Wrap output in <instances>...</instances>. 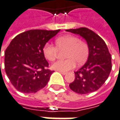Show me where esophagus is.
I'll return each instance as SVG.
<instances>
[{
	"mask_svg": "<svg viewBox=\"0 0 120 120\" xmlns=\"http://www.w3.org/2000/svg\"><path fill=\"white\" fill-rule=\"evenodd\" d=\"M59 72L61 73V74H62V75H66L67 74V72H61V71H59Z\"/></svg>",
	"mask_w": 120,
	"mask_h": 120,
	"instance_id": "34e87169",
	"label": "esophagus"
}]
</instances>
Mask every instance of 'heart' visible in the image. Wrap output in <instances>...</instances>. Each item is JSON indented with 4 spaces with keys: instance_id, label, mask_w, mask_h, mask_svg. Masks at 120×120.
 <instances>
[{
    "instance_id": "b5f03b06",
    "label": "heart",
    "mask_w": 120,
    "mask_h": 120,
    "mask_svg": "<svg viewBox=\"0 0 120 120\" xmlns=\"http://www.w3.org/2000/svg\"><path fill=\"white\" fill-rule=\"evenodd\" d=\"M56 45L59 50L66 49V60H59L52 65V68L61 72H66L76 66V61L81 64L88 58L89 48L86 43L81 41L73 35H65L56 39ZM44 56L48 61H54L57 55L58 49L51 43H46L43 48Z\"/></svg>"
}]
</instances>
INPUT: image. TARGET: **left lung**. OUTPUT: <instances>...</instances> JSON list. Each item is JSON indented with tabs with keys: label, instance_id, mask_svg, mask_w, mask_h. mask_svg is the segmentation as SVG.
I'll use <instances>...</instances> for the list:
<instances>
[{
	"label": "left lung",
	"instance_id": "obj_1",
	"mask_svg": "<svg viewBox=\"0 0 120 120\" xmlns=\"http://www.w3.org/2000/svg\"><path fill=\"white\" fill-rule=\"evenodd\" d=\"M66 31L80 35L86 41L89 48L88 60L75 72V79L70 83V88L79 94L95 92L105 83L111 71V55L107 45L99 35L86 27Z\"/></svg>",
	"mask_w": 120,
	"mask_h": 120
}]
</instances>
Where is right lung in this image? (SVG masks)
<instances>
[{
    "label": "right lung",
    "instance_id": "obj_1",
    "mask_svg": "<svg viewBox=\"0 0 120 120\" xmlns=\"http://www.w3.org/2000/svg\"><path fill=\"white\" fill-rule=\"evenodd\" d=\"M60 30H31L19 34L5 52V70L14 88L23 93L43 88L52 71L43 52V46Z\"/></svg>",
    "mask_w": 120,
    "mask_h": 120
}]
</instances>
